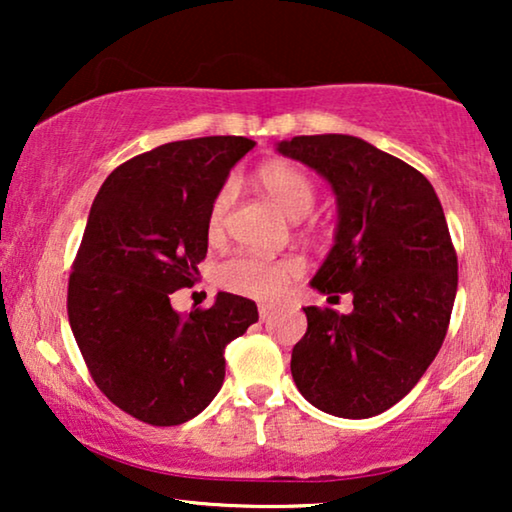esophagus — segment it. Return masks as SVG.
<instances>
[{
	"mask_svg": "<svg viewBox=\"0 0 512 512\" xmlns=\"http://www.w3.org/2000/svg\"><path fill=\"white\" fill-rule=\"evenodd\" d=\"M275 312V305H258V314H261V319L265 321V319H270V314Z\"/></svg>",
	"mask_w": 512,
	"mask_h": 512,
	"instance_id": "obj_1",
	"label": "esophagus"
}]
</instances>
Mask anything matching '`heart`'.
<instances>
[{
  "label": "heart",
  "mask_w": 512,
  "mask_h": 512,
  "mask_svg": "<svg viewBox=\"0 0 512 512\" xmlns=\"http://www.w3.org/2000/svg\"><path fill=\"white\" fill-rule=\"evenodd\" d=\"M258 184H261L263 191L275 200V205L293 221L305 219L314 209V202H317V188H314L310 174L291 163L265 165L258 172ZM233 198V184H226L216 193L207 216V233L212 240L223 235ZM300 270L303 268H300L298 258L268 261V258H258L251 254H237L228 258L226 263H221L219 284L223 289L240 293V296L268 300L282 296L293 279L300 277Z\"/></svg>",
  "instance_id": "1"
}]
</instances>
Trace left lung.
Instances as JSON below:
<instances>
[{
	"label": "left lung",
	"instance_id": "left-lung-1",
	"mask_svg": "<svg viewBox=\"0 0 512 512\" xmlns=\"http://www.w3.org/2000/svg\"><path fill=\"white\" fill-rule=\"evenodd\" d=\"M275 151L324 177L338 205L333 247L310 286L354 298L349 314L303 307L293 382L328 415L375 417L415 387L445 340L457 254L443 207L422 172L361 137L300 135Z\"/></svg>",
	"mask_w": 512,
	"mask_h": 512
}]
</instances>
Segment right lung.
I'll return each mask as SVG.
<instances>
[{"label": "right lung", "mask_w": 512, "mask_h": 512, "mask_svg": "<svg viewBox=\"0 0 512 512\" xmlns=\"http://www.w3.org/2000/svg\"><path fill=\"white\" fill-rule=\"evenodd\" d=\"M256 142L198 137L135 156L104 179L69 277V326L104 396L153 426L200 415L226 377L223 349L258 321L256 303L219 291L177 312L207 256L209 207Z\"/></svg>", "instance_id": "obj_1"}]
</instances>
